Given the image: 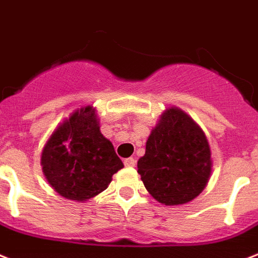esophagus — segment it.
Masks as SVG:
<instances>
[{"mask_svg": "<svg viewBox=\"0 0 258 258\" xmlns=\"http://www.w3.org/2000/svg\"><path fill=\"white\" fill-rule=\"evenodd\" d=\"M124 165L125 167H134V165H136V159L134 158L124 159Z\"/></svg>", "mask_w": 258, "mask_h": 258, "instance_id": "esophagus-1", "label": "esophagus"}]
</instances>
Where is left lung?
Returning <instances> with one entry per match:
<instances>
[{
  "mask_svg": "<svg viewBox=\"0 0 258 258\" xmlns=\"http://www.w3.org/2000/svg\"><path fill=\"white\" fill-rule=\"evenodd\" d=\"M138 174L146 190L165 206L194 201L204 190L212 171L208 140L186 112L170 106L146 141L138 159Z\"/></svg>",
  "mask_w": 258,
  "mask_h": 258,
  "instance_id": "obj_1",
  "label": "left lung"
}]
</instances>
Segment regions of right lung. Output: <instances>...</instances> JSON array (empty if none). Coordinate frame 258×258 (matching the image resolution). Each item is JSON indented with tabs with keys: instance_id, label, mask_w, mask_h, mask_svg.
Here are the masks:
<instances>
[{
	"instance_id": "1",
	"label": "right lung",
	"mask_w": 258,
	"mask_h": 258,
	"mask_svg": "<svg viewBox=\"0 0 258 258\" xmlns=\"http://www.w3.org/2000/svg\"><path fill=\"white\" fill-rule=\"evenodd\" d=\"M40 165L50 186L68 201L88 202L103 192L124 167L112 142L100 132L93 106H82L46 141Z\"/></svg>"
}]
</instances>
